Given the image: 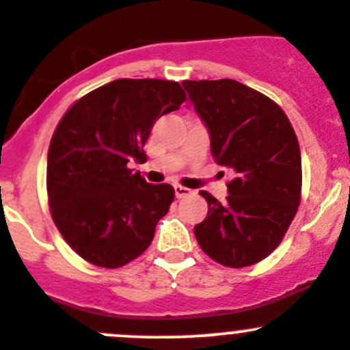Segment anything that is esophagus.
Here are the masks:
<instances>
[{"mask_svg":"<svg viewBox=\"0 0 350 350\" xmlns=\"http://www.w3.org/2000/svg\"><path fill=\"white\" fill-rule=\"evenodd\" d=\"M190 193H192V190L187 189V187H183V185H175V196H176V199H182V197L190 196Z\"/></svg>","mask_w":350,"mask_h":350,"instance_id":"esophagus-1","label":"esophagus"}]
</instances>
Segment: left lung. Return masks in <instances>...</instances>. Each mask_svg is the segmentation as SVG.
I'll return each mask as SVG.
<instances>
[{
	"instance_id": "1",
	"label": "left lung",
	"mask_w": 350,
	"mask_h": 350,
	"mask_svg": "<svg viewBox=\"0 0 350 350\" xmlns=\"http://www.w3.org/2000/svg\"><path fill=\"white\" fill-rule=\"evenodd\" d=\"M211 134L214 161L228 168V197L209 204L193 233L204 254L224 267L264 260L284 238L301 202V151L284 110L234 79L182 81Z\"/></svg>"
}]
</instances>
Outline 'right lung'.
<instances>
[{
  "label": "right lung",
  "instance_id": "right-lung-1",
  "mask_svg": "<svg viewBox=\"0 0 350 350\" xmlns=\"http://www.w3.org/2000/svg\"><path fill=\"white\" fill-rule=\"evenodd\" d=\"M185 92L168 79L110 81L76 100L59 120L47 153V202L66 243L96 267L117 269L151 245L175 199L127 163L146 161L144 144Z\"/></svg>",
  "mask_w": 350,
  "mask_h": 350
}]
</instances>
